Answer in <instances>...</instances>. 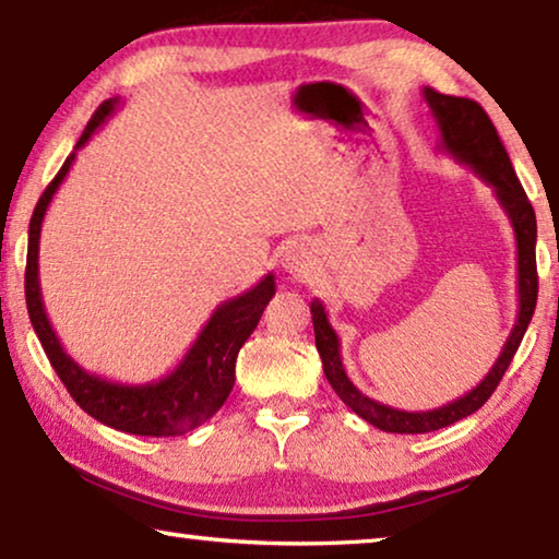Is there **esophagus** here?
I'll list each match as a JSON object with an SVG mask.
<instances>
[{"label": "esophagus", "instance_id": "34e87169", "mask_svg": "<svg viewBox=\"0 0 559 559\" xmlns=\"http://www.w3.org/2000/svg\"><path fill=\"white\" fill-rule=\"evenodd\" d=\"M284 267H286L288 273H294V275L309 273L311 260H309L307 248H304V245H292V248H286V252H284Z\"/></svg>", "mask_w": 559, "mask_h": 559}]
</instances>
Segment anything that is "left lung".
Segmentation results:
<instances>
[{
    "label": "left lung",
    "mask_w": 559,
    "mask_h": 559,
    "mask_svg": "<svg viewBox=\"0 0 559 559\" xmlns=\"http://www.w3.org/2000/svg\"><path fill=\"white\" fill-rule=\"evenodd\" d=\"M424 102L429 104L431 117H435L437 130H440V151L450 153L452 158L463 166L473 168L490 189H493L498 204L503 206L506 217H509L513 227V237H516V286H519V314L513 322V330L506 340V345L488 370L486 378L450 404L429 408V412H401V408L385 406L381 401L370 399L357 385L349 381L342 366L340 355V337L332 330L330 319H326L324 304L314 299L311 301V322H314V337L317 349L322 357L324 376L334 393L353 408L357 416H362L368 424L393 431V435H424V431H435L442 427H450L465 416L478 412V408L490 399L496 385L501 383L506 368L511 366L513 355H516L519 345L526 326L532 322L534 307H537V217L526 199V193L519 183L516 170H513L509 153L498 138V132L486 115V109L478 102L465 99V96H450L440 94L435 88H421Z\"/></svg>",
    "instance_id": "obj_1"
}]
</instances>
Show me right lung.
<instances>
[{"label":"right lung","instance_id":"obj_1","mask_svg":"<svg viewBox=\"0 0 559 559\" xmlns=\"http://www.w3.org/2000/svg\"><path fill=\"white\" fill-rule=\"evenodd\" d=\"M119 107V96L99 104L94 117L88 119L84 135L79 138L73 153L66 158L63 168L43 191L37 202L33 219H29L27 235V271H25V299L27 314L33 322V330L46 349L50 366L61 378L73 401L92 414L96 421L107 424L111 429L128 431L140 437H176L186 431L202 427L206 419H212L225 404L229 391L235 385V360L245 340L250 337L260 322L265 304L275 294V278L267 273L248 292L235 296V299L222 301L199 337L193 340L189 353L181 357V362L170 370L168 376L151 383H115L107 378L88 373L79 366L73 357L66 353L61 340L50 324L43 304L40 292V273H37V252H40V229L50 202H53L58 186L63 183L76 151H81L96 128H102Z\"/></svg>","mask_w":559,"mask_h":559}]
</instances>
